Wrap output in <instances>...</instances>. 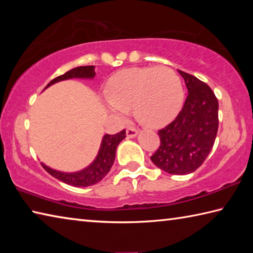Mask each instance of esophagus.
Here are the masks:
<instances>
[{"label": "esophagus", "mask_w": 253, "mask_h": 253, "mask_svg": "<svg viewBox=\"0 0 253 253\" xmlns=\"http://www.w3.org/2000/svg\"><path fill=\"white\" fill-rule=\"evenodd\" d=\"M137 135H138V130L135 129V128L129 127L127 129V137H129V138H134Z\"/></svg>", "instance_id": "1"}]
</instances>
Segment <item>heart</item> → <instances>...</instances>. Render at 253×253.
<instances>
[{
    "instance_id": "b5f03b06",
    "label": "heart",
    "mask_w": 253,
    "mask_h": 253,
    "mask_svg": "<svg viewBox=\"0 0 253 253\" xmlns=\"http://www.w3.org/2000/svg\"><path fill=\"white\" fill-rule=\"evenodd\" d=\"M105 96L107 109L115 116L122 118L131 108L143 125L161 127L177 113L182 84L168 67H132L111 77Z\"/></svg>"
}]
</instances>
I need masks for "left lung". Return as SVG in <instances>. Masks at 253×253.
Returning <instances> with one entry per match:
<instances>
[{"instance_id":"8db88e82","label":"left lung","mask_w":253,"mask_h":253,"mask_svg":"<svg viewBox=\"0 0 253 253\" xmlns=\"http://www.w3.org/2000/svg\"><path fill=\"white\" fill-rule=\"evenodd\" d=\"M187 96L177 117L158 130L161 145L151 157L158 169L174 175L193 173L203 164L215 142L219 102L207 84L178 70Z\"/></svg>"}]
</instances>
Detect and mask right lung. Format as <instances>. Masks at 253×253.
I'll return each mask as SVG.
<instances>
[{
	"label": "right lung",
	"instance_id": "1",
	"mask_svg": "<svg viewBox=\"0 0 253 253\" xmlns=\"http://www.w3.org/2000/svg\"><path fill=\"white\" fill-rule=\"evenodd\" d=\"M96 76L95 72V66H84V67H77L67 71L65 75L59 76L53 80H51L46 85L45 89L52 85L53 84H57L59 81L68 80V79H93ZM126 137V130L124 129L121 132H117L115 135H108L106 134L101 139L100 148L98 151V154L95 160L90 163L87 168L84 169H80L78 172H61V170H57L49 168L43 163H41L43 169L53 177L60 179V181L69 184L72 186L77 187H85L90 186L100 182L104 178L111 169L114 164L115 155H116V149L119 143Z\"/></svg>",
	"mask_w": 253,
	"mask_h": 253
}]
</instances>
